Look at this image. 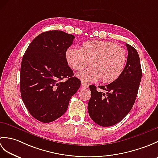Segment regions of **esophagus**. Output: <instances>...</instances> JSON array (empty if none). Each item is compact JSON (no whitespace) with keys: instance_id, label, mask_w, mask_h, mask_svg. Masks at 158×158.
I'll use <instances>...</instances> for the list:
<instances>
[{"instance_id":"34e87169","label":"esophagus","mask_w":158,"mask_h":158,"mask_svg":"<svg viewBox=\"0 0 158 158\" xmlns=\"http://www.w3.org/2000/svg\"><path fill=\"white\" fill-rule=\"evenodd\" d=\"M81 86L83 87V88H89V84H88V83H85L84 82H82L81 83Z\"/></svg>"}]
</instances>
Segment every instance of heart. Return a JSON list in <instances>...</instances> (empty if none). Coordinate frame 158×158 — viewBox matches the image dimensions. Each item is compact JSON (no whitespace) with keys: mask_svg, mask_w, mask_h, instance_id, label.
I'll return each instance as SVG.
<instances>
[{"mask_svg":"<svg viewBox=\"0 0 158 158\" xmlns=\"http://www.w3.org/2000/svg\"><path fill=\"white\" fill-rule=\"evenodd\" d=\"M65 58L73 70L81 71L88 65L91 68L79 73L77 76L85 82L101 81L109 83L115 81L122 75L127 63L126 50L111 41H88L80 49L70 47Z\"/></svg>","mask_w":158,"mask_h":158,"instance_id":"obj_1","label":"heart"}]
</instances>
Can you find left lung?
<instances>
[{"mask_svg": "<svg viewBox=\"0 0 158 158\" xmlns=\"http://www.w3.org/2000/svg\"><path fill=\"white\" fill-rule=\"evenodd\" d=\"M126 47L128 55L122 75L108 85L98 86L106 93L98 92L95 85L89 86L92 96L88 102V113L99 126L108 127L119 123L128 114L135 102L142 70L138 52L129 44Z\"/></svg>", "mask_w": 158, "mask_h": 158, "instance_id": "left-lung-1", "label": "left lung"}]
</instances>
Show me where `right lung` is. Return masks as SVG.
I'll return each mask as SVG.
<instances>
[{
  "mask_svg": "<svg viewBox=\"0 0 158 158\" xmlns=\"http://www.w3.org/2000/svg\"><path fill=\"white\" fill-rule=\"evenodd\" d=\"M74 39L61 31L44 32L31 43L22 58V98L31 115L41 122H52L64 115L81 85L65 58ZM64 78L67 81L62 82Z\"/></svg>",
  "mask_w": 158,
  "mask_h": 158,
  "instance_id": "1",
  "label": "right lung"
}]
</instances>
